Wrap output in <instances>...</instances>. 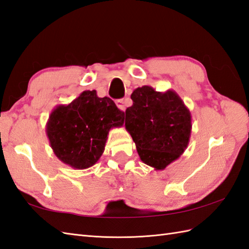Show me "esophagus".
Returning a JSON list of instances; mask_svg holds the SVG:
<instances>
[{"mask_svg":"<svg viewBox=\"0 0 249 249\" xmlns=\"http://www.w3.org/2000/svg\"><path fill=\"white\" fill-rule=\"evenodd\" d=\"M116 104H117V106H118V108H119L120 110L125 111V109H126V104H125V101H124L123 99L117 100V101H116Z\"/></svg>","mask_w":249,"mask_h":249,"instance_id":"esophagus-1","label":"esophagus"}]
</instances>
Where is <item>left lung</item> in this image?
Here are the masks:
<instances>
[{"instance_id":"left-lung-1","label":"left lung","mask_w":249,"mask_h":249,"mask_svg":"<svg viewBox=\"0 0 249 249\" xmlns=\"http://www.w3.org/2000/svg\"><path fill=\"white\" fill-rule=\"evenodd\" d=\"M133 104L125 111L126 130L136 144L142 162L163 170L181 157L191 135V114L176 91L138 87Z\"/></svg>"}]
</instances>
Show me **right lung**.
<instances>
[{"mask_svg":"<svg viewBox=\"0 0 249 249\" xmlns=\"http://www.w3.org/2000/svg\"><path fill=\"white\" fill-rule=\"evenodd\" d=\"M124 116L111 99L85 90L71 103L54 108L47 121L46 135L62 163L86 169L100 160L109 130L123 126Z\"/></svg>","mask_w":249,"mask_h":249,"instance_id":"right-lung-1","label":"right lung"}]
</instances>
